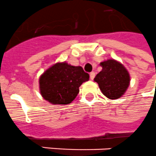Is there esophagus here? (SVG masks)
Masks as SVG:
<instances>
[{"label": "esophagus", "instance_id": "esophagus-1", "mask_svg": "<svg viewBox=\"0 0 156 156\" xmlns=\"http://www.w3.org/2000/svg\"><path fill=\"white\" fill-rule=\"evenodd\" d=\"M94 77H95V73H94V72H91V73L90 74V79H91V80H93V79L94 78Z\"/></svg>", "mask_w": 156, "mask_h": 156}]
</instances>
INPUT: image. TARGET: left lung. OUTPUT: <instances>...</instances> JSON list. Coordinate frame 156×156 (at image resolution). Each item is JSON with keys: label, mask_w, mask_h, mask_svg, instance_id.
Returning <instances> with one entry per match:
<instances>
[{"label": "left lung", "mask_w": 156, "mask_h": 156, "mask_svg": "<svg viewBox=\"0 0 156 156\" xmlns=\"http://www.w3.org/2000/svg\"><path fill=\"white\" fill-rule=\"evenodd\" d=\"M102 67L94 78L105 96L117 99L124 95L130 83V75L126 68L114 59L101 62Z\"/></svg>", "instance_id": "obj_1"}]
</instances>
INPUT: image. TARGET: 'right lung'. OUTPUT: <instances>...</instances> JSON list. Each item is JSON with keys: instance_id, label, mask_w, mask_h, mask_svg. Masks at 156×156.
Wrapping results in <instances>:
<instances>
[{"instance_id": "right-lung-1", "label": "right lung", "mask_w": 156, "mask_h": 156, "mask_svg": "<svg viewBox=\"0 0 156 156\" xmlns=\"http://www.w3.org/2000/svg\"><path fill=\"white\" fill-rule=\"evenodd\" d=\"M89 78L90 75L82 66H71L66 62H57L40 76V94L51 104H70L79 93L81 85Z\"/></svg>"}]
</instances>
